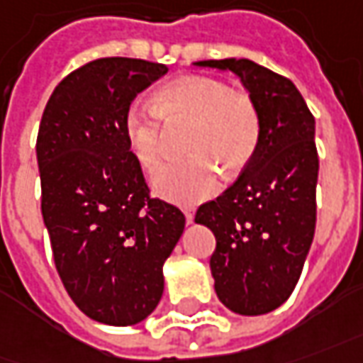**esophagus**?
I'll use <instances>...</instances> for the list:
<instances>
[{"mask_svg": "<svg viewBox=\"0 0 363 363\" xmlns=\"http://www.w3.org/2000/svg\"><path fill=\"white\" fill-rule=\"evenodd\" d=\"M184 218H186V224H192V220H194V213L186 208V211H184Z\"/></svg>", "mask_w": 363, "mask_h": 363, "instance_id": "1", "label": "esophagus"}]
</instances>
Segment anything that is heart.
Wrapping results in <instances>:
<instances>
[{
  "label": "heart",
  "mask_w": 363,
  "mask_h": 363,
  "mask_svg": "<svg viewBox=\"0 0 363 363\" xmlns=\"http://www.w3.org/2000/svg\"><path fill=\"white\" fill-rule=\"evenodd\" d=\"M164 125H182L181 161L164 164L152 177V191L164 201L191 206L220 189V171L236 177L252 161L260 143V113L250 95L233 91L223 81L182 75L164 83L150 97V107L130 105L123 133L143 169L152 171L162 157Z\"/></svg>",
  "instance_id": "heart-1"
}]
</instances>
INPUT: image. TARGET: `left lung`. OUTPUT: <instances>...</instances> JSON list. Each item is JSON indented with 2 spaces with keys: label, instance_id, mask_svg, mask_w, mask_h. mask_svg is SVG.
<instances>
[{
  "label": "left lung",
  "instance_id": "8db88e82",
  "mask_svg": "<svg viewBox=\"0 0 363 363\" xmlns=\"http://www.w3.org/2000/svg\"><path fill=\"white\" fill-rule=\"evenodd\" d=\"M230 71L260 113V143L240 177L199 206L211 228V272L218 300L240 316H260L294 292L316 228V121L290 79L250 59L196 61Z\"/></svg>",
  "mask_w": 363,
  "mask_h": 363
}]
</instances>
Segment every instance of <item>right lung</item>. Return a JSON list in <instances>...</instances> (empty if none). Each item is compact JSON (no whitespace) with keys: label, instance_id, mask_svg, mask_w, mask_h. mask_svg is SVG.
<instances>
[{"label":"right lung","instance_id":"add662e5","mask_svg":"<svg viewBox=\"0 0 363 363\" xmlns=\"http://www.w3.org/2000/svg\"><path fill=\"white\" fill-rule=\"evenodd\" d=\"M161 63L103 57L75 69L47 101L37 164L41 214L71 300L95 322L139 324L161 302L162 264L184 214L150 199L123 119Z\"/></svg>","mask_w":363,"mask_h":363}]
</instances>
